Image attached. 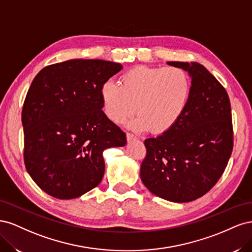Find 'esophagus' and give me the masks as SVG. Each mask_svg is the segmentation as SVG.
<instances>
[{
  "instance_id": "obj_1",
  "label": "esophagus",
  "mask_w": 252,
  "mask_h": 252,
  "mask_svg": "<svg viewBox=\"0 0 252 252\" xmlns=\"http://www.w3.org/2000/svg\"><path fill=\"white\" fill-rule=\"evenodd\" d=\"M126 138H127V141H128V142H131V141H133V140L136 139V136H135L134 134L130 133V132H127Z\"/></svg>"
}]
</instances>
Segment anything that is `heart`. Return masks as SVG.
<instances>
[{
    "instance_id": "b5f03b06",
    "label": "heart",
    "mask_w": 252,
    "mask_h": 252,
    "mask_svg": "<svg viewBox=\"0 0 252 252\" xmlns=\"http://www.w3.org/2000/svg\"><path fill=\"white\" fill-rule=\"evenodd\" d=\"M100 94L105 116L113 123H122L136 109L140 114L129 127L135 130L150 128L152 132L162 133L184 113L191 80L180 67L136 66L122 74L121 84L104 82Z\"/></svg>"
}]
</instances>
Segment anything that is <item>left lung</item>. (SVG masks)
Listing matches in <instances>:
<instances>
[{
	"label": "left lung",
	"instance_id": "left-lung-1",
	"mask_svg": "<svg viewBox=\"0 0 252 252\" xmlns=\"http://www.w3.org/2000/svg\"><path fill=\"white\" fill-rule=\"evenodd\" d=\"M186 70L191 94L182 117L157 138L145 140L141 179L150 192L175 203L194 201L217 184L233 148L229 96L196 62H168Z\"/></svg>",
	"mask_w": 252,
	"mask_h": 252
}]
</instances>
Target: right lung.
Returning <instances> with one entry per match:
<instances>
[{
	"label": "right lung",
	"instance_id": "obj_1",
	"mask_svg": "<svg viewBox=\"0 0 252 252\" xmlns=\"http://www.w3.org/2000/svg\"><path fill=\"white\" fill-rule=\"evenodd\" d=\"M122 66L75 59L46 66L35 75L22 110L24 162L43 191L75 199L100 184L103 151L123 147L126 134L105 116L101 87Z\"/></svg>",
	"mask_w": 252,
	"mask_h": 252
}]
</instances>
